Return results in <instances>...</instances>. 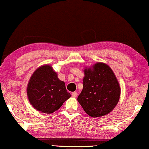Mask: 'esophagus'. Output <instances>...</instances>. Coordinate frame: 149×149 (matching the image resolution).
I'll list each match as a JSON object with an SVG mask.
<instances>
[{"label": "esophagus", "mask_w": 149, "mask_h": 149, "mask_svg": "<svg viewBox=\"0 0 149 149\" xmlns=\"http://www.w3.org/2000/svg\"><path fill=\"white\" fill-rule=\"evenodd\" d=\"M72 97H76L77 95V92H72Z\"/></svg>", "instance_id": "34e87169"}]
</instances>
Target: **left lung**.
Segmentation results:
<instances>
[{"mask_svg":"<svg viewBox=\"0 0 149 149\" xmlns=\"http://www.w3.org/2000/svg\"><path fill=\"white\" fill-rule=\"evenodd\" d=\"M84 88L77 101L87 114L98 117L108 114L115 108L121 89L114 73L103 63H97L93 70H85Z\"/></svg>","mask_w":149,"mask_h":149,"instance_id":"1","label":"left lung"}]
</instances>
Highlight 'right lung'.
Instances as JSON below:
<instances>
[{
  "instance_id": "1",
  "label": "right lung",
  "mask_w": 149,
  "mask_h": 149,
  "mask_svg": "<svg viewBox=\"0 0 149 149\" xmlns=\"http://www.w3.org/2000/svg\"><path fill=\"white\" fill-rule=\"evenodd\" d=\"M27 94L33 107L48 114L59 109L71 97L64 82L58 78L57 74L48 65L41 66L32 74L28 84Z\"/></svg>"
}]
</instances>
